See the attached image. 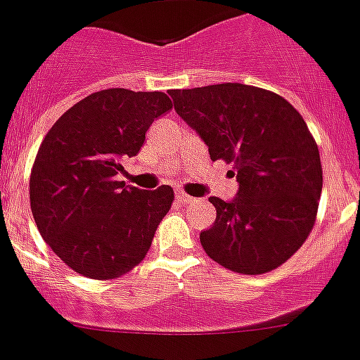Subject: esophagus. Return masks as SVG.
Segmentation results:
<instances>
[{"label": "esophagus", "mask_w": 360, "mask_h": 360, "mask_svg": "<svg viewBox=\"0 0 360 360\" xmlns=\"http://www.w3.org/2000/svg\"><path fill=\"white\" fill-rule=\"evenodd\" d=\"M176 201H178V203H180V205H189V203H193L194 198L187 196L186 193H176Z\"/></svg>", "instance_id": "1"}]
</instances>
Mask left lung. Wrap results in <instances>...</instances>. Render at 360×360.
I'll use <instances>...</instances> for the list:
<instances>
[{
	"instance_id": "left-lung-1",
	"label": "left lung",
	"mask_w": 360,
	"mask_h": 360,
	"mask_svg": "<svg viewBox=\"0 0 360 360\" xmlns=\"http://www.w3.org/2000/svg\"><path fill=\"white\" fill-rule=\"evenodd\" d=\"M167 94L210 159L231 164L240 186L228 203L208 198L217 217L200 235L205 252L248 276L281 266L309 237L323 184L318 145L302 115L281 95L240 83Z\"/></svg>"
}]
</instances>
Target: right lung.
I'll use <instances>...</instances> for the list:
<instances>
[{
	"instance_id": "obj_1",
	"label": "right lung",
	"mask_w": 360,
	"mask_h": 360,
	"mask_svg": "<svg viewBox=\"0 0 360 360\" xmlns=\"http://www.w3.org/2000/svg\"><path fill=\"white\" fill-rule=\"evenodd\" d=\"M171 108L162 91L109 88L72 105L44 138L30 176L33 217L46 244L81 276L116 279L145 259L174 193L115 176Z\"/></svg>"
}]
</instances>
